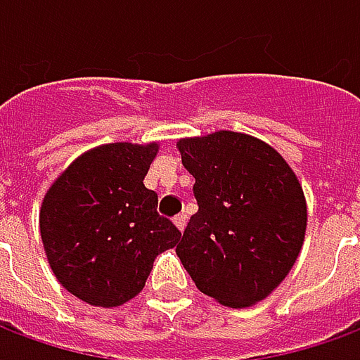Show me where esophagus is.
<instances>
[{
	"label": "esophagus",
	"mask_w": 360,
	"mask_h": 360,
	"mask_svg": "<svg viewBox=\"0 0 360 360\" xmlns=\"http://www.w3.org/2000/svg\"><path fill=\"white\" fill-rule=\"evenodd\" d=\"M173 224L177 226V229H179V231H183V229H185V226H187V216H185V214L175 216V218H173Z\"/></svg>",
	"instance_id": "obj_1"
}]
</instances>
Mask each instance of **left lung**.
<instances>
[{"label": "left lung", "mask_w": 360, "mask_h": 360, "mask_svg": "<svg viewBox=\"0 0 360 360\" xmlns=\"http://www.w3.org/2000/svg\"><path fill=\"white\" fill-rule=\"evenodd\" d=\"M198 212L177 257L196 287L231 309L262 301L301 252L307 200L293 169L270 144L233 131L181 139Z\"/></svg>", "instance_id": "1"}]
</instances>
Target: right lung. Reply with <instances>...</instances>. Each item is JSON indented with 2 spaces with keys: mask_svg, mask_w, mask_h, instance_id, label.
<instances>
[{
  "mask_svg": "<svg viewBox=\"0 0 360 360\" xmlns=\"http://www.w3.org/2000/svg\"><path fill=\"white\" fill-rule=\"evenodd\" d=\"M158 144L113 142L84 152L46 193L40 233L61 285L94 307H119L142 291L154 258L181 231L158 214L144 175Z\"/></svg>",
  "mask_w": 360,
  "mask_h": 360,
  "instance_id": "obj_1",
  "label": "right lung"
}]
</instances>
